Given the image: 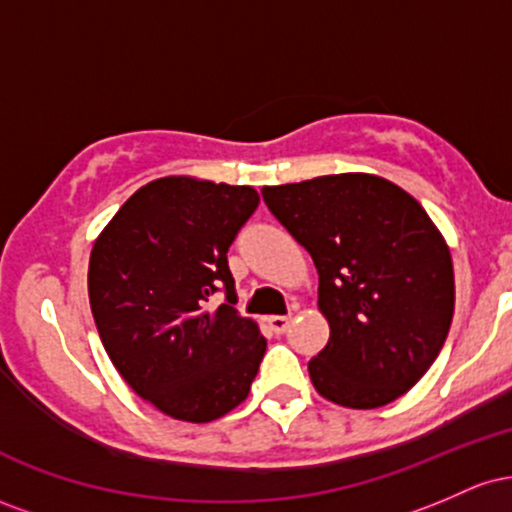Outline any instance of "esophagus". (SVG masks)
<instances>
[{
  "mask_svg": "<svg viewBox=\"0 0 512 512\" xmlns=\"http://www.w3.org/2000/svg\"><path fill=\"white\" fill-rule=\"evenodd\" d=\"M267 322H269V327H272V332H276V334H284L291 327L289 315H272Z\"/></svg>",
  "mask_w": 512,
  "mask_h": 512,
  "instance_id": "esophagus-1",
  "label": "esophagus"
}]
</instances>
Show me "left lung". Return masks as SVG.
Here are the masks:
<instances>
[{
	"label": "left lung",
	"instance_id": "left-lung-1",
	"mask_svg": "<svg viewBox=\"0 0 512 512\" xmlns=\"http://www.w3.org/2000/svg\"><path fill=\"white\" fill-rule=\"evenodd\" d=\"M262 199L320 274L330 339L308 363L315 390L349 409L395 402L450 330L455 274L443 233L409 192L370 173L262 187Z\"/></svg>",
	"mask_w": 512,
	"mask_h": 512
}]
</instances>
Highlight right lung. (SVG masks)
I'll list each match as a JSON object with an SVG mask.
<instances>
[{
  "label": "right lung",
  "mask_w": 512,
  "mask_h": 512,
  "mask_svg": "<svg viewBox=\"0 0 512 512\" xmlns=\"http://www.w3.org/2000/svg\"><path fill=\"white\" fill-rule=\"evenodd\" d=\"M260 195L168 175L146 182L96 238L88 301L125 383L178 421L209 424L248 397L267 339L233 308L226 252ZM219 288L228 304L211 309Z\"/></svg>",
  "instance_id": "right-lung-1"
}]
</instances>
